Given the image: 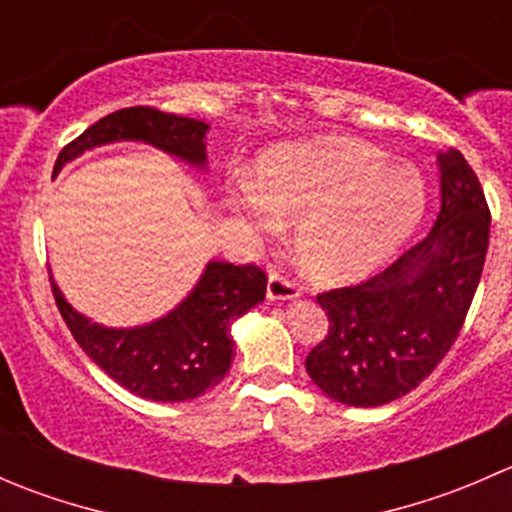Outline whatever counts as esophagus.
Wrapping results in <instances>:
<instances>
[{
  "instance_id": "34e87169",
  "label": "esophagus",
  "mask_w": 512,
  "mask_h": 512,
  "mask_svg": "<svg viewBox=\"0 0 512 512\" xmlns=\"http://www.w3.org/2000/svg\"><path fill=\"white\" fill-rule=\"evenodd\" d=\"M267 297L272 302H287V299L299 297V287L294 285L289 277L282 275V272L270 270V280H267Z\"/></svg>"
}]
</instances>
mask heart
<instances>
[{
  "mask_svg": "<svg viewBox=\"0 0 512 512\" xmlns=\"http://www.w3.org/2000/svg\"><path fill=\"white\" fill-rule=\"evenodd\" d=\"M227 205L255 242L275 240L294 223L304 272L347 285L386 265L414 235L426 185L416 168L389 163L371 143L327 136L270 148L255 180H240Z\"/></svg>",
  "mask_w": 512,
  "mask_h": 512,
  "instance_id": "b5f03b06",
  "label": "heart"
}]
</instances>
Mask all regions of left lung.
I'll list each match as a JSON object with an SVG mask.
<instances>
[{"label": "left lung", "mask_w": 512, "mask_h": 512, "mask_svg": "<svg viewBox=\"0 0 512 512\" xmlns=\"http://www.w3.org/2000/svg\"><path fill=\"white\" fill-rule=\"evenodd\" d=\"M441 210L394 265L354 287L317 294L329 332L304 361L314 384L347 406H384L416 389L458 339L485 265L490 210L478 175L438 153Z\"/></svg>", "instance_id": "8db88e82"}]
</instances>
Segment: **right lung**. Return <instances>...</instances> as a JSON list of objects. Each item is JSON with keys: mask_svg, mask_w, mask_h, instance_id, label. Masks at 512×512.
Listing matches in <instances>:
<instances>
[{"mask_svg": "<svg viewBox=\"0 0 512 512\" xmlns=\"http://www.w3.org/2000/svg\"><path fill=\"white\" fill-rule=\"evenodd\" d=\"M208 123L151 106L121 108L86 128L59 153L54 173L84 151L141 141L205 170ZM56 307L79 347L116 384L151 401H190L218 386L232 361L230 327L265 299L267 277L255 265L210 260L198 285L175 309L141 327H103L76 312L51 277Z\"/></svg>", "mask_w": 512, "mask_h": 512, "instance_id": "1", "label": "right lung"}]
</instances>
